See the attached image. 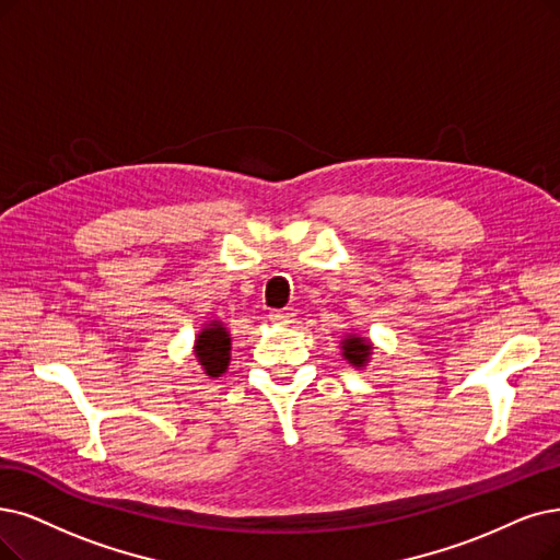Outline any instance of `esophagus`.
<instances>
[{"instance_id": "34e87169", "label": "esophagus", "mask_w": 560, "mask_h": 560, "mask_svg": "<svg viewBox=\"0 0 560 560\" xmlns=\"http://www.w3.org/2000/svg\"><path fill=\"white\" fill-rule=\"evenodd\" d=\"M268 322L278 324V326H287L294 322V312L292 310H271L268 312Z\"/></svg>"}]
</instances>
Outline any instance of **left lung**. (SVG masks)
Here are the masks:
<instances>
[{"label":"left lung","mask_w":560,"mask_h":560,"mask_svg":"<svg viewBox=\"0 0 560 560\" xmlns=\"http://www.w3.org/2000/svg\"><path fill=\"white\" fill-rule=\"evenodd\" d=\"M340 349H342V358L349 365H353L355 370H363L370 363L374 345L368 338H363V335L349 330L347 335H342Z\"/></svg>","instance_id":"obj_1"}]
</instances>
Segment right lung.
<instances>
[{
  "mask_svg": "<svg viewBox=\"0 0 560 560\" xmlns=\"http://www.w3.org/2000/svg\"><path fill=\"white\" fill-rule=\"evenodd\" d=\"M192 353L207 376L215 378L225 374L232 361V338L228 326L220 319H211L209 324H205L202 330L197 332Z\"/></svg>",
  "mask_w": 560,
  "mask_h": 560,
  "instance_id": "add662e5",
  "label": "right lung"
}]
</instances>
